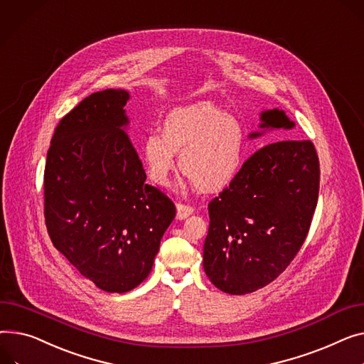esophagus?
<instances>
[{
	"label": "esophagus",
	"mask_w": 364,
	"mask_h": 364,
	"mask_svg": "<svg viewBox=\"0 0 364 364\" xmlns=\"http://www.w3.org/2000/svg\"><path fill=\"white\" fill-rule=\"evenodd\" d=\"M195 212V208L190 205H184V203H177V218L178 220H184L188 215H191Z\"/></svg>",
	"instance_id": "obj_1"
}]
</instances>
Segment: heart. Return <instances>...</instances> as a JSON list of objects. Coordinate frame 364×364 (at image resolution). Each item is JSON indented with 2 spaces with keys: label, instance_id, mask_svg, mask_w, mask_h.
I'll use <instances>...</instances> for the list:
<instances>
[{
  "label": "heart",
  "instance_id": "1",
  "mask_svg": "<svg viewBox=\"0 0 364 364\" xmlns=\"http://www.w3.org/2000/svg\"><path fill=\"white\" fill-rule=\"evenodd\" d=\"M243 152L240 121L205 102L173 109L162 121L161 134L151 132L140 144L141 161L154 183L168 184L180 154L181 173L203 193L221 191L234 181Z\"/></svg>",
  "mask_w": 364,
  "mask_h": 364
}]
</instances>
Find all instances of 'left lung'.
<instances>
[{
	"label": "left lung",
	"instance_id": "left-lung-1",
	"mask_svg": "<svg viewBox=\"0 0 364 364\" xmlns=\"http://www.w3.org/2000/svg\"><path fill=\"white\" fill-rule=\"evenodd\" d=\"M260 119L263 129L294 127L279 109L262 112ZM319 180L311 140L284 139L256 151L208 205L203 268L210 282L224 293L243 296L277 279L307 237Z\"/></svg>",
	"mask_w": 364,
	"mask_h": 364
}]
</instances>
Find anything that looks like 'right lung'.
Here are the masks:
<instances>
[{
    "instance_id": "obj_1",
    "label": "right lung",
    "mask_w": 364,
    "mask_h": 364,
    "mask_svg": "<svg viewBox=\"0 0 364 364\" xmlns=\"http://www.w3.org/2000/svg\"><path fill=\"white\" fill-rule=\"evenodd\" d=\"M129 93L105 89L58 123L43 173L54 247L96 287L127 293L149 275L176 205L149 186L130 136Z\"/></svg>"
}]
</instances>
